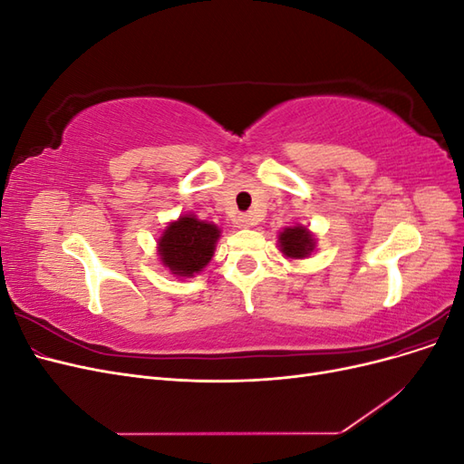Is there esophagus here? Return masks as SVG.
I'll list each match as a JSON object with an SVG mask.
<instances>
[{"mask_svg": "<svg viewBox=\"0 0 464 464\" xmlns=\"http://www.w3.org/2000/svg\"><path fill=\"white\" fill-rule=\"evenodd\" d=\"M237 222H240L242 228H249V227H256V224L259 222V217L256 213H246L237 218Z\"/></svg>", "mask_w": 464, "mask_h": 464, "instance_id": "1", "label": "esophagus"}]
</instances>
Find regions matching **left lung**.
Returning a JSON list of instances; mask_svg holds the SVG:
<instances>
[{"instance_id": "obj_1", "label": "left lung", "mask_w": 464, "mask_h": 464, "mask_svg": "<svg viewBox=\"0 0 464 464\" xmlns=\"http://www.w3.org/2000/svg\"><path fill=\"white\" fill-rule=\"evenodd\" d=\"M278 247L286 257L304 259L314 251L315 237L305 227H288L278 234Z\"/></svg>"}]
</instances>
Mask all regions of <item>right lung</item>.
Segmentation results:
<instances>
[{
	"label": "right lung",
	"instance_id": "right-lung-1",
	"mask_svg": "<svg viewBox=\"0 0 464 464\" xmlns=\"http://www.w3.org/2000/svg\"><path fill=\"white\" fill-rule=\"evenodd\" d=\"M220 230L217 224L184 215L170 222L159 240V256L176 276H193L215 256Z\"/></svg>",
	"mask_w": 464,
	"mask_h": 464
}]
</instances>
